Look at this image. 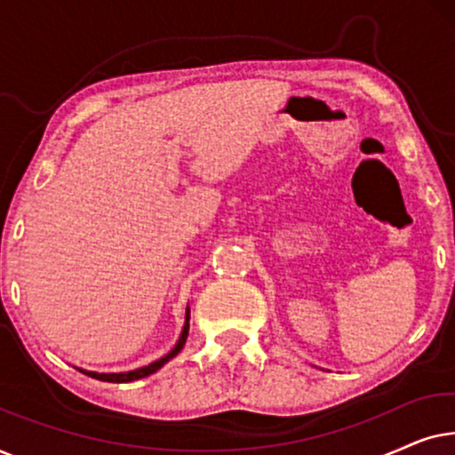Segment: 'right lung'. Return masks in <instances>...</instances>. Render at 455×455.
<instances>
[{
	"instance_id": "1",
	"label": "right lung",
	"mask_w": 455,
	"mask_h": 455,
	"mask_svg": "<svg viewBox=\"0 0 455 455\" xmlns=\"http://www.w3.org/2000/svg\"><path fill=\"white\" fill-rule=\"evenodd\" d=\"M188 319H190V315H186V325L182 329V335H180L176 347H173L170 354H165L164 358L155 360V363H151L148 366H142V369H136V371H130V372H109V375H108V372H89V371H83V372H84V375L92 377V379H99V381H108V383H130V381H136V379L153 375L155 371H159L165 363H170V360L184 347L186 338H188Z\"/></svg>"
}]
</instances>
